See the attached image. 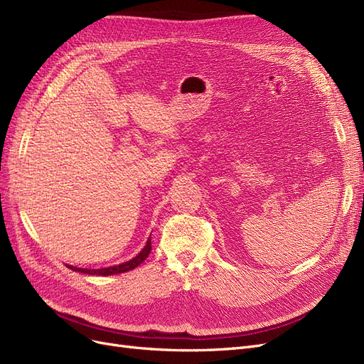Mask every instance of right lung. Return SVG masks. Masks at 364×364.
<instances>
[{
    "label": "right lung",
    "instance_id": "right-lung-1",
    "mask_svg": "<svg viewBox=\"0 0 364 364\" xmlns=\"http://www.w3.org/2000/svg\"><path fill=\"white\" fill-rule=\"evenodd\" d=\"M150 250H151V240L149 238L144 249H142L135 258H132L130 261H126L123 264H118V266L106 267V269H79V267H73V266H67V267L74 270V272H80V273H86V274H97V277H109V274L124 273V272H129V270H134L135 267H138L139 264L149 257Z\"/></svg>",
    "mask_w": 364,
    "mask_h": 364
}]
</instances>
